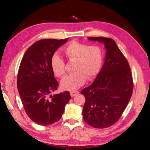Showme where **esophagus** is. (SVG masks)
Masks as SVG:
<instances>
[{"label": "esophagus", "instance_id": "34e87169", "mask_svg": "<svg viewBox=\"0 0 150 150\" xmlns=\"http://www.w3.org/2000/svg\"><path fill=\"white\" fill-rule=\"evenodd\" d=\"M79 93V92L77 90H72L70 91V95H71V97H74L75 96H77Z\"/></svg>", "mask_w": 150, "mask_h": 150}]
</instances>
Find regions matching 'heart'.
<instances>
[{
	"label": "heart",
	"instance_id": "obj_1",
	"mask_svg": "<svg viewBox=\"0 0 150 150\" xmlns=\"http://www.w3.org/2000/svg\"><path fill=\"white\" fill-rule=\"evenodd\" d=\"M67 60L74 62L73 73L66 76L61 83L65 90H74L83 85L85 79L94 77L101 66L103 52L98 45L73 41L63 49ZM51 66L57 77L62 78L66 73V63L62 58L55 54L51 59Z\"/></svg>",
	"mask_w": 150,
	"mask_h": 150
}]
</instances>
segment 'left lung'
<instances>
[{
  "instance_id": "1",
  "label": "left lung",
  "mask_w": 150,
  "mask_h": 150,
  "mask_svg": "<svg viewBox=\"0 0 150 150\" xmlns=\"http://www.w3.org/2000/svg\"><path fill=\"white\" fill-rule=\"evenodd\" d=\"M103 43L106 48L104 65L93 83L81 91L85 97L84 122L93 127H110L120 118L131 98L133 76L128 62L111 38L88 37Z\"/></svg>"
}]
</instances>
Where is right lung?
<instances>
[{
  "mask_svg": "<svg viewBox=\"0 0 150 150\" xmlns=\"http://www.w3.org/2000/svg\"><path fill=\"white\" fill-rule=\"evenodd\" d=\"M67 40L38 41L26 50L21 62L17 79L20 98L26 114L41 125L58 122L71 99L68 91L51 95L58 86L51 69V57Z\"/></svg>",
  "mask_w": 150,
  "mask_h": 150,
  "instance_id": "add662e5",
  "label": "right lung"
}]
</instances>
